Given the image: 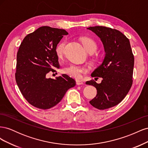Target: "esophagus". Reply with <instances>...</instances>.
Masks as SVG:
<instances>
[{"instance_id": "esophagus-1", "label": "esophagus", "mask_w": 148, "mask_h": 148, "mask_svg": "<svg viewBox=\"0 0 148 148\" xmlns=\"http://www.w3.org/2000/svg\"><path fill=\"white\" fill-rule=\"evenodd\" d=\"M77 85H83L84 84V83L82 81H79V80H77Z\"/></svg>"}]
</instances>
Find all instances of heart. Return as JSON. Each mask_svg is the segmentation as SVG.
<instances>
[{"label": "heart", "instance_id": "1", "mask_svg": "<svg viewBox=\"0 0 148 148\" xmlns=\"http://www.w3.org/2000/svg\"><path fill=\"white\" fill-rule=\"evenodd\" d=\"M82 42L83 47L88 52H95L97 49V44L94 40L90 38L84 37L82 38ZM66 46V41H63L60 42L56 47V53L59 57L63 56L65 47ZM87 69L84 66L77 65H70L66 66L64 70V72L68 75L73 77L76 79H80L83 76L87 73Z\"/></svg>", "mask_w": 148, "mask_h": 148}]
</instances>
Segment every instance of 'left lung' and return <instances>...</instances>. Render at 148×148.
Here are the masks:
<instances>
[{"mask_svg":"<svg viewBox=\"0 0 148 148\" xmlns=\"http://www.w3.org/2000/svg\"><path fill=\"white\" fill-rule=\"evenodd\" d=\"M87 29L100 38L106 52L102 64L91 74L97 79L102 78L101 83L93 79L86 82L97 89L96 97L89 103L97 109L104 110L119 104L130 89L134 56L129 39L119 30L101 26Z\"/></svg>","mask_w":148,"mask_h":148,"instance_id":"8db88e82","label":"left lung"}]
</instances>
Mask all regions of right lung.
<instances>
[{"label": "right lung", "mask_w": 148, "mask_h": 148, "mask_svg": "<svg viewBox=\"0 0 148 148\" xmlns=\"http://www.w3.org/2000/svg\"><path fill=\"white\" fill-rule=\"evenodd\" d=\"M65 29L41 26L28 34L21 42L16 55L15 79L22 95L30 104L41 109L57 105L75 80L66 74L47 78L49 72L59 68L56 47Z\"/></svg>", "instance_id": "add662e5"}]
</instances>
